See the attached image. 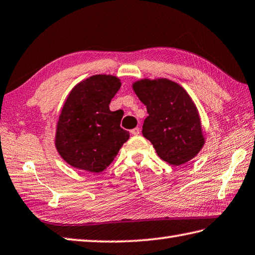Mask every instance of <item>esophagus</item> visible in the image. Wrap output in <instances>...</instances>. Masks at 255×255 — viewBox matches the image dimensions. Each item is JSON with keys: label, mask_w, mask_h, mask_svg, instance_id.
<instances>
[{"label": "esophagus", "mask_w": 255, "mask_h": 255, "mask_svg": "<svg viewBox=\"0 0 255 255\" xmlns=\"http://www.w3.org/2000/svg\"><path fill=\"white\" fill-rule=\"evenodd\" d=\"M130 133H131V135H133V136H137V135H139V133H140V129L138 128V127L133 128V129H131V130H130Z\"/></svg>", "instance_id": "34e87169"}]
</instances>
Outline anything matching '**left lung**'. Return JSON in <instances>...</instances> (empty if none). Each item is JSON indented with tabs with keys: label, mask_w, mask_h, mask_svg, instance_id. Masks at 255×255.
Instances as JSON below:
<instances>
[{
	"label": "left lung",
	"mask_w": 255,
	"mask_h": 255,
	"mask_svg": "<svg viewBox=\"0 0 255 255\" xmlns=\"http://www.w3.org/2000/svg\"><path fill=\"white\" fill-rule=\"evenodd\" d=\"M132 89L147 108L142 135L157 155L173 166L193 159L205 138L198 110L187 91L166 78L138 80Z\"/></svg>",
	"instance_id": "obj_1"
}]
</instances>
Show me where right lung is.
Returning <instances> with one entry per match:
<instances>
[{
	"instance_id": "1",
	"label": "right lung",
	"mask_w": 255,
	"mask_h": 255,
	"mask_svg": "<svg viewBox=\"0 0 255 255\" xmlns=\"http://www.w3.org/2000/svg\"><path fill=\"white\" fill-rule=\"evenodd\" d=\"M120 86L117 77L96 75L73 87L64 101L54 142L72 167L103 172L128 140L129 132L120 127L123 116L109 109Z\"/></svg>"
}]
</instances>
